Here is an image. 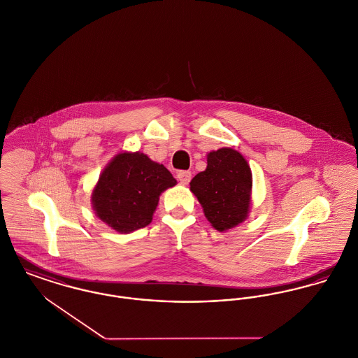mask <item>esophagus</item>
Instances as JSON below:
<instances>
[{"mask_svg":"<svg viewBox=\"0 0 358 358\" xmlns=\"http://www.w3.org/2000/svg\"><path fill=\"white\" fill-rule=\"evenodd\" d=\"M177 178H178V181H180L181 184L187 185V184H189L190 178H192V174H190V171L182 170V171H178V173H177Z\"/></svg>","mask_w":358,"mask_h":358,"instance_id":"34e87169","label":"esophagus"}]
</instances>
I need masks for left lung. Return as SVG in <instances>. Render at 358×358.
I'll use <instances>...</instances> for the list:
<instances>
[{"label":"left lung","instance_id":"8db88e82","mask_svg":"<svg viewBox=\"0 0 358 358\" xmlns=\"http://www.w3.org/2000/svg\"><path fill=\"white\" fill-rule=\"evenodd\" d=\"M210 226L229 231L243 223L252 208V174L245 157L230 148L210 151L207 169L190 181Z\"/></svg>","mask_w":358,"mask_h":358}]
</instances>
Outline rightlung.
<instances>
[{
    "instance_id": "1",
    "label": "right lung",
    "mask_w": 358,
    "mask_h": 358,
    "mask_svg": "<svg viewBox=\"0 0 358 358\" xmlns=\"http://www.w3.org/2000/svg\"><path fill=\"white\" fill-rule=\"evenodd\" d=\"M176 184L162 164L141 151H123L100 173L92 190V208L108 227L129 234L151 223L161 193Z\"/></svg>"
}]
</instances>
